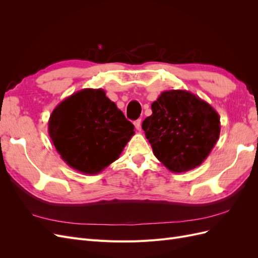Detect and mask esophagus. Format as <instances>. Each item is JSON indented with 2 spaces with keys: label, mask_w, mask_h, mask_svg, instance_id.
Wrapping results in <instances>:
<instances>
[{
  "label": "esophagus",
  "mask_w": 258,
  "mask_h": 258,
  "mask_svg": "<svg viewBox=\"0 0 258 258\" xmlns=\"http://www.w3.org/2000/svg\"><path fill=\"white\" fill-rule=\"evenodd\" d=\"M141 123H142L141 119H137V120L134 122V124H135V127H136V129H137V130H140V129H141Z\"/></svg>",
  "instance_id": "obj_1"
}]
</instances>
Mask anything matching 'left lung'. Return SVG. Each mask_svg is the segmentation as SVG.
Here are the masks:
<instances>
[{
  "mask_svg": "<svg viewBox=\"0 0 258 258\" xmlns=\"http://www.w3.org/2000/svg\"><path fill=\"white\" fill-rule=\"evenodd\" d=\"M142 123L153 153L171 172L182 173L204 162L221 132L220 115L187 90L162 91Z\"/></svg>",
  "mask_w": 258,
  "mask_h": 258,
  "instance_id": "8db88e82",
  "label": "left lung"
}]
</instances>
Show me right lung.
Masks as SVG:
<instances>
[{
    "mask_svg": "<svg viewBox=\"0 0 258 258\" xmlns=\"http://www.w3.org/2000/svg\"><path fill=\"white\" fill-rule=\"evenodd\" d=\"M134 129L103 89L73 93L54 107L48 120L49 137L61 158L90 175L118 159Z\"/></svg>",
    "mask_w": 258,
    "mask_h": 258,
    "instance_id": "obj_1",
    "label": "right lung"
}]
</instances>
